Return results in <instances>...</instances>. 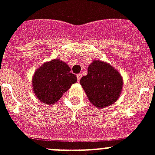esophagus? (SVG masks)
<instances>
[{"label":"esophagus","mask_w":155,"mask_h":155,"mask_svg":"<svg viewBox=\"0 0 155 155\" xmlns=\"http://www.w3.org/2000/svg\"><path fill=\"white\" fill-rule=\"evenodd\" d=\"M82 77V74H77V80L78 81H80V79Z\"/></svg>","instance_id":"34e87169"}]
</instances>
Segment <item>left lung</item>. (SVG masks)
Here are the masks:
<instances>
[{"instance_id": "left-lung-1", "label": "left lung", "mask_w": 155, "mask_h": 155, "mask_svg": "<svg viewBox=\"0 0 155 155\" xmlns=\"http://www.w3.org/2000/svg\"><path fill=\"white\" fill-rule=\"evenodd\" d=\"M90 102L98 108H105L116 102L122 88L120 73L108 63L94 60L87 69V75L80 79Z\"/></svg>"}]
</instances>
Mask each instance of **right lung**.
<instances>
[{
    "instance_id": "obj_1",
    "label": "right lung",
    "mask_w": 155,
    "mask_h": 155,
    "mask_svg": "<svg viewBox=\"0 0 155 155\" xmlns=\"http://www.w3.org/2000/svg\"><path fill=\"white\" fill-rule=\"evenodd\" d=\"M68 64L53 59L42 64L33 76V91L41 102L53 104L60 99L71 84L77 81L76 75L70 72Z\"/></svg>"
}]
</instances>
